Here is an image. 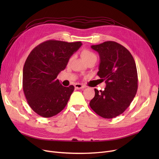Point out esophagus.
Here are the masks:
<instances>
[{
	"instance_id": "1",
	"label": "esophagus",
	"mask_w": 159,
	"mask_h": 159,
	"mask_svg": "<svg viewBox=\"0 0 159 159\" xmlns=\"http://www.w3.org/2000/svg\"><path fill=\"white\" fill-rule=\"evenodd\" d=\"M75 88L77 89H84V88H86V86L84 85L81 84H75Z\"/></svg>"
}]
</instances>
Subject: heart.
Returning <instances> with one entry per match:
<instances>
[{"mask_svg":"<svg viewBox=\"0 0 159 159\" xmlns=\"http://www.w3.org/2000/svg\"><path fill=\"white\" fill-rule=\"evenodd\" d=\"M81 57L82 58L84 59L85 62L91 60V59H97V56L96 55L93 53L92 52L89 51V50L87 49H82V51L81 52ZM72 59V57L70 58V61H71Z\"/></svg>","mask_w":159,"mask_h":159,"instance_id":"b5f03b06","label":"heart"}]
</instances>
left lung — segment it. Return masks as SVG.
Listing matches in <instances>:
<instances>
[{"mask_svg":"<svg viewBox=\"0 0 159 159\" xmlns=\"http://www.w3.org/2000/svg\"><path fill=\"white\" fill-rule=\"evenodd\" d=\"M91 48L99 54L97 75L106 86L103 91L95 89L89 106L99 116L112 119L127 109L137 93L136 64L128 50L116 42L106 41Z\"/></svg>","mask_w":159,"mask_h":159,"instance_id":"left-lung-1","label":"left lung"}]
</instances>
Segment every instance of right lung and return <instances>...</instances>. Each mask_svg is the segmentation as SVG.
I'll list each match as a JSON object with an SVG mask.
<instances>
[{"label":"right lung","mask_w":159,"mask_h":159,"mask_svg":"<svg viewBox=\"0 0 159 159\" xmlns=\"http://www.w3.org/2000/svg\"><path fill=\"white\" fill-rule=\"evenodd\" d=\"M82 44L49 40L30 52L24 66L22 87L29 106L39 115L52 117L68 104L74 86H63L57 77Z\"/></svg>","instance_id":"obj_1"}]
</instances>
